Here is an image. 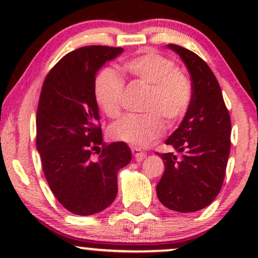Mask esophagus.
<instances>
[{
    "mask_svg": "<svg viewBox=\"0 0 258 258\" xmlns=\"http://www.w3.org/2000/svg\"><path fill=\"white\" fill-rule=\"evenodd\" d=\"M131 152H132V154H133V156H135L136 161H142V160L146 158V153H144L143 150L141 149V148H138V147H132V148H131Z\"/></svg>",
    "mask_w": 258,
    "mask_h": 258,
    "instance_id": "1",
    "label": "esophagus"
}]
</instances>
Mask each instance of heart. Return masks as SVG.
I'll list each match as a JSON object with an SVG mask.
<instances>
[{
	"label": "heart",
	"instance_id": "obj_1",
	"mask_svg": "<svg viewBox=\"0 0 258 258\" xmlns=\"http://www.w3.org/2000/svg\"><path fill=\"white\" fill-rule=\"evenodd\" d=\"M122 70L148 92L142 110L146 114L126 116L112 123L109 136L115 141L144 147L158 139L167 126L178 123L190 108L193 85L176 63L153 51L139 53L122 64ZM123 81L114 70L103 69L93 82V96L105 116L116 119L122 109Z\"/></svg>",
	"mask_w": 258,
	"mask_h": 258
}]
</instances>
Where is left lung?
<instances>
[{
	"label": "left lung",
	"instance_id": "8db88e82",
	"mask_svg": "<svg viewBox=\"0 0 258 258\" xmlns=\"http://www.w3.org/2000/svg\"><path fill=\"white\" fill-rule=\"evenodd\" d=\"M183 59L193 85L190 108L167 138L180 155L159 154L165 171L156 185L160 203L178 212L209 206L223 184L230 153V115L215 74L204 59L177 44H168Z\"/></svg>",
	"mask_w": 258,
	"mask_h": 258
}]
</instances>
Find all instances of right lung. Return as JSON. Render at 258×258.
I'll return each mask as SVG.
<instances>
[{
    "instance_id": "obj_1",
    "label": "right lung",
    "mask_w": 258,
    "mask_h": 258,
    "mask_svg": "<svg viewBox=\"0 0 258 258\" xmlns=\"http://www.w3.org/2000/svg\"><path fill=\"white\" fill-rule=\"evenodd\" d=\"M122 51L85 46L68 53L49 70L41 90L36 147L43 174L55 199L79 216L94 215L110 205L117 194V171L132 159L123 142H103L93 96L99 68Z\"/></svg>"
}]
</instances>
